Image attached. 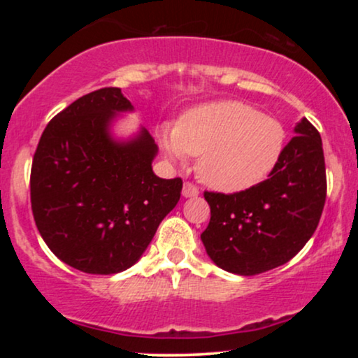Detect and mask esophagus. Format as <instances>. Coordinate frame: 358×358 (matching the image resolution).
Masks as SVG:
<instances>
[{
  "mask_svg": "<svg viewBox=\"0 0 358 358\" xmlns=\"http://www.w3.org/2000/svg\"><path fill=\"white\" fill-rule=\"evenodd\" d=\"M182 195L185 196V199H195V196H199V188H196L193 183L187 182L183 185Z\"/></svg>",
  "mask_w": 358,
  "mask_h": 358,
  "instance_id": "obj_1",
  "label": "esophagus"
}]
</instances>
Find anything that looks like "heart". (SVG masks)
<instances>
[{
  "instance_id": "heart-1",
  "label": "heart",
  "mask_w": 358,
  "mask_h": 358,
  "mask_svg": "<svg viewBox=\"0 0 358 358\" xmlns=\"http://www.w3.org/2000/svg\"><path fill=\"white\" fill-rule=\"evenodd\" d=\"M287 145L286 127L242 101H213L185 110L163 127L162 150L182 163L200 156L199 176L213 190L248 192L274 173Z\"/></svg>"
}]
</instances>
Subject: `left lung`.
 I'll return each instance as SVG.
<instances>
[{"label":"left lung","mask_w":358,"mask_h":358,"mask_svg":"<svg viewBox=\"0 0 358 358\" xmlns=\"http://www.w3.org/2000/svg\"><path fill=\"white\" fill-rule=\"evenodd\" d=\"M274 173L248 192H205L210 222L202 232L220 269L254 276L285 264L310 241L327 199L322 138L303 117Z\"/></svg>","instance_id":"left-lung-1"}]
</instances>
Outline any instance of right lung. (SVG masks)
<instances>
[{"label":"right lung","mask_w":358,"mask_h":358,"mask_svg":"<svg viewBox=\"0 0 358 358\" xmlns=\"http://www.w3.org/2000/svg\"><path fill=\"white\" fill-rule=\"evenodd\" d=\"M134 108L121 89L82 96L48 122L34 156L31 210L45 244L89 274H116L139 261L180 200L182 178L155 175L153 136H114Z\"/></svg>","instance_id":"add662e5"}]
</instances>
